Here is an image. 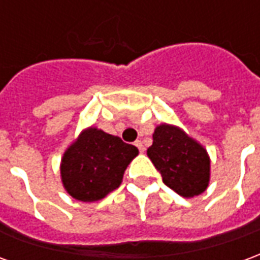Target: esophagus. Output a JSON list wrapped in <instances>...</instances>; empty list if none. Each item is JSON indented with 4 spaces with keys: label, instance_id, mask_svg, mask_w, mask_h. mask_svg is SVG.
<instances>
[{
    "label": "esophagus",
    "instance_id": "34e87169",
    "mask_svg": "<svg viewBox=\"0 0 260 260\" xmlns=\"http://www.w3.org/2000/svg\"><path fill=\"white\" fill-rule=\"evenodd\" d=\"M135 146L139 149V152L141 153H145V150H146V149H145V146H143V143H142V141H136Z\"/></svg>",
    "mask_w": 260,
    "mask_h": 260
}]
</instances>
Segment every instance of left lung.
Segmentation results:
<instances>
[{"instance_id":"obj_1","label":"left lung","mask_w":260,"mask_h":260,"mask_svg":"<svg viewBox=\"0 0 260 260\" xmlns=\"http://www.w3.org/2000/svg\"><path fill=\"white\" fill-rule=\"evenodd\" d=\"M147 156L164 184L178 195L192 198L207 188L210 160L206 150L180 128L167 124L157 126Z\"/></svg>"}]
</instances>
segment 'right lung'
<instances>
[{"label": "right lung", "mask_w": 260, "mask_h": 260, "mask_svg": "<svg viewBox=\"0 0 260 260\" xmlns=\"http://www.w3.org/2000/svg\"><path fill=\"white\" fill-rule=\"evenodd\" d=\"M138 153L134 145L118 136L96 128L86 129L62 157L61 177L65 189L78 201L102 199L118 188L125 169Z\"/></svg>", "instance_id": "1"}]
</instances>
